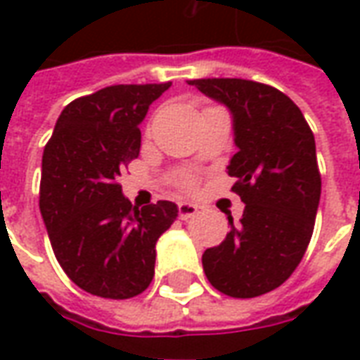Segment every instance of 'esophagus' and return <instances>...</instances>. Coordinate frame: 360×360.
Wrapping results in <instances>:
<instances>
[{"label": "esophagus", "mask_w": 360, "mask_h": 360, "mask_svg": "<svg viewBox=\"0 0 360 360\" xmlns=\"http://www.w3.org/2000/svg\"><path fill=\"white\" fill-rule=\"evenodd\" d=\"M177 212H179V218L181 219H188V218H195L196 212V204H191V202H179L177 204Z\"/></svg>", "instance_id": "obj_1"}]
</instances>
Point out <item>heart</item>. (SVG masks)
<instances>
[{
  "mask_svg": "<svg viewBox=\"0 0 360 360\" xmlns=\"http://www.w3.org/2000/svg\"><path fill=\"white\" fill-rule=\"evenodd\" d=\"M193 185H195V179H193V177H183V179H181V187L191 188Z\"/></svg>",
  "mask_w": 360,
  "mask_h": 360,
  "instance_id": "obj_1",
  "label": "heart"
}]
</instances>
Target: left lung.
Segmentation results:
<instances>
[{
    "label": "left lung",
    "instance_id": "obj_1",
    "mask_svg": "<svg viewBox=\"0 0 360 360\" xmlns=\"http://www.w3.org/2000/svg\"><path fill=\"white\" fill-rule=\"evenodd\" d=\"M233 115L235 146L227 173L245 212L202 255L212 285L235 299L264 295L285 281L309 247L322 179L316 144L295 102L274 86L245 79L188 81Z\"/></svg>",
    "mask_w": 360,
    "mask_h": 360
}]
</instances>
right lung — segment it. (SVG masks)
Returning a JSON list of instances; mask_svg holds the SVG:
<instances>
[{"label":"right lung","mask_w":360,"mask_h":360,"mask_svg":"<svg viewBox=\"0 0 360 360\" xmlns=\"http://www.w3.org/2000/svg\"><path fill=\"white\" fill-rule=\"evenodd\" d=\"M172 82L115 84L61 111L42 156L40 212L51 249L75 285L103 299H131L154 278L156 241L177 218L160 200L136 208L121 169L139 158L150 103Z\"/></svg>","instance_id":"add662e5"}]
</instances>
